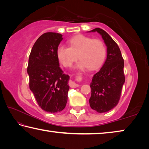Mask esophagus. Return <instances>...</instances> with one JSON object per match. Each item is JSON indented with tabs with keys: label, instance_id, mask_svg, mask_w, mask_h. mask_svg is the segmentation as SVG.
<instances>
[{
	"label": "esophagus",
	"instance_id": "1",
	"mask_svg": "<svg viewBox=\"0 0 149 149\" xmlns=\"http://www.w3.org/2000/svg\"><path fill=\"white\" fill-rule=\"evenodd\" d=\"M69 85H70V86L72 88H75V87H79V85L77 84H75L74 81H70L69 82Z\"/></svg>",
	"mask_w": 149,
	"mask_h": 149
}]
</instances>
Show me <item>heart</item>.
Segmentation results:
<instances>
[{
  "instance_id": "1",
  "label": "heart",
  "mask_w": 149,
  "mask_h": 149,
  "mask_svg": "<svg viewBox=\"0 0 149 149\" xmlns=\"http://www.w3.org/2000/svg\"><path fill=\"white\" fill-rule=\"evenodd\" d=\"M69 47L59 46L56 55L63 66L69 68L79 58L77 67L88 68L94 70L99 68L104 61L107 49L102 40L92 39L84 35H78L68 40ZM78 56H77V55Z\"/></svg>"
}]
</instances>
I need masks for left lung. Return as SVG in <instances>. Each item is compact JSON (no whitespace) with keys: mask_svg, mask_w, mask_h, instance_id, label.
Listing matches in <instances>:
<instances>
[{"mask_svg":"<svg viewBox=\"0 0 149 149\" xmlns=\"http://www.w3.org/2000/svg\"><path fill=\"white\" fill-rule=\"evenodd\" d=\"M91 31L101 35L107 47V60L90 84L91 96L89 100L93 110L104 113L114 108L120 100L125 82L124 61L118 45L107 32L100 28Z\"/></svg>","mask_w":149,"mask_h":149,"instance_id":"1","label":"left lung"}]
</instances>
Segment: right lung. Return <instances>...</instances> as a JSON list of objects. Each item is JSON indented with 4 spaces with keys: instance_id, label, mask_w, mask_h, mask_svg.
Wrapping results in <instances>:
<instances>
[{
    "instance_id": "1",
    "label": "right lung",
    "mask_w": 149,
    "mask_h": 149,
    "mask_svg": "<svg viewBox=\"0 0 149 149\" xmlns=\"http://www.w3.org/2000/svg\"><path fill=\"white\" fill-rule=\"evenodd\" d=\"M62 35L47 32L32 47L27 65L29 89L42 110L57 113L64 109L70 87L69 75L60 68L56 50Z\"/></svg>"
}]
</instances>
